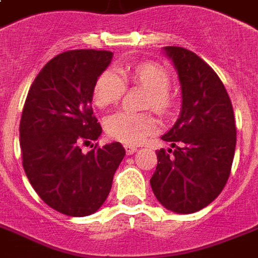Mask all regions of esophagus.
<instances>
[{"label":"esophagus","instance_id":"1","mask_svg":"<svg viewBox=\"0 0 258 258\" xmlns=\"http://www.w3.org/2000/svg\"><path fill=\"white\" fill-rule=\"evenodd\" d=\"M124 149H125V153H127V155L134 154V153L137 151V147H135V146H130V145H125Z\"/></svg>","mask_w":258,"mask_h":258}]
</instances>
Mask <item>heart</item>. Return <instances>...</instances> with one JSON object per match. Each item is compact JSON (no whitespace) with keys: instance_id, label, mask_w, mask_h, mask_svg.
<instances>
[{"instance_id":"obj_1","label":"heart","mask_w":258,"mask_h":258,"mask_svg":"<svg viewBox=\"0 0 258 258\" xmlns=\"http://www.w3.org/2000/svg\"><path fill=\"white\" fill-rule=\"evenodd\" d=\"M121 74L128 77L131 84L141 85L149 90L147 107L166 113L172 105L169 94L170 78L168 73L153 62H142L128 70H121ZM120 72L115 68L104 70L93 86V103L98 108H108L116 104L124 93L125 84ZM105 133L108 137L127 145H137L143 142L147 137L157 133L158 123L149 113H133L119 111L105 119Z\"/></svg>"}]
</instances>
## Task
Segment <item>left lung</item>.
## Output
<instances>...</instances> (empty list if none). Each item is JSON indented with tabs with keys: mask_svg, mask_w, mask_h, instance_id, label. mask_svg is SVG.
I'll return each instance as SVG.
<instances>
[{
	"mask_svg": "<svg viewBox=\"0 0 258 258\" xmlns=\"http://www.w3.org/2000/svg\"><path fill=\"white\" fill-rule=\"evenodd\" d=\"M164 50L178 74L182 104L162 135L173 151L155 153L150 185L166 210L192 214L214 202L229 180L237 143L233 105L221 78L200 56L182 47Z\"/></svg>",
	"mask_w": 258,
	"mask_h": 258,
	"instance_id": "1",
	"label": "left lung"
}]
</instances>
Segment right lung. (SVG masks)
I'll use <instances>...</instances> for the list:
<instances>
[{
	"label": "right lung",
	"mask_w": 258,
	"mask_h": 258,
	"mask_svg": "<svg viewBox=\"0 0 258 258\" xmlns=\"http://www.w3.org/2000/svg\"><path fill=\"white\" fill-rule=\"evenodd\" d=\"M111 51L72 50L46 63L31 85L20 121L23 168L40 199L60 214L88 216L103 206L125 150L119 142L84 154L103 130L92 93ZM93 146V145H92Z\"/></svg>",
	"instance_id": "right-lung-1"
}]
</instances>
